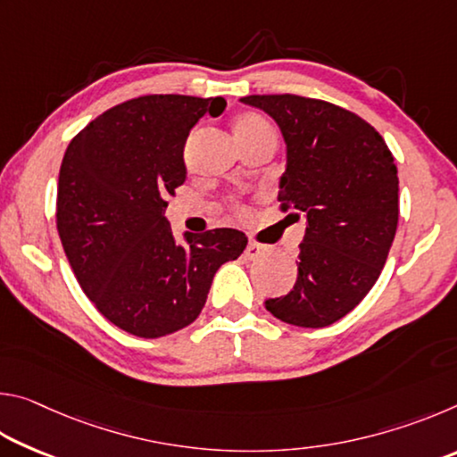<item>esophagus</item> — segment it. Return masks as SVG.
<instances>
[{
	"instance_id": "obj_1",
	"label": "esophagus",
	"mask_w": 457,
	"mask_h": 457,
	"mask_svg": "<svg viewBox=\"0 0 457 457\" xmlns=\"http://www.w3.org/2000/svg\"><path fill=\"white\" fill-rule=\"evenodd\" d=\"M264 252H266V245H262L258 242H250V244H247V247H245V258L247 260H256Z\"/></svg>"
}]
</instances>
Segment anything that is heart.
<instances>
[{
    "label": "heart",
    "instance_id": "b5f03b06",
    "mask_svg": "<svg viewBox=\"0 0 457 457\" xmlns=\"http://www.w3.org/2000/svg\"><path fill=\"white\" fill-rule=\"evenodd\" d=\"M268 130H274V129L270 127V122L266 119H262L260 114H244V117L236 122L237 138H247L260 133H268Z\"/></svg>",
    "mask_w": 457,
    "mask_h": 457
}]
</instances>
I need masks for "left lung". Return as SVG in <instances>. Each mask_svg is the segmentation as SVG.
<instances>
[{
	"instance_id": "obj_1",
	"label": "left lung",
	"mask_w": 457,
	"mask_h": 457,
	"mask_svg": "<svg viewBox=\"0 0 457 457\" xmlns=\"http://www.w3.org/2000/svg\"><path fill=\"white\" fill-rule=\"evenodd\" d=\"M242 103L280 127L278 201L306 215L296 284L266 308L294 327H328L367 296L389 256L399 220L395 159L367 120L327 100L252 95Z\"/></svg>"
}]
</instances>
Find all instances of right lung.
I'll list each match as a JSON object with an SVG mask.
<instances>
[{"label":"right lung","mask_w":457,"mask_h":457,"mask_svg":"<svg viewBox=\"0 0 457 457\" xmlns=\"http://www.w3.org/2000/svg\"><path fill=\"white\" fill-rule=\"evenodd\" d=\"M226 100L149 95L108 108L76 135L58 177L56 226L80 288L114 327L159 338L187 327L221 264L245 250L244 231H185L177 244L167 197L187 177L189 130Z\"/></svg>","instance_id":"1"}]
</instances>
